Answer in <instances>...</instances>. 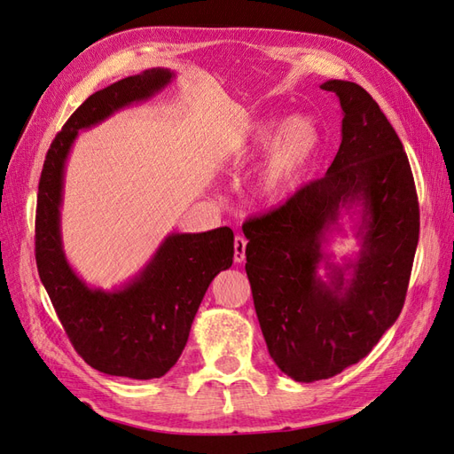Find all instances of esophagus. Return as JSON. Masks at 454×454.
Segmentation results:
<instances>
[{
  "instance_id": "1",
  "label": "esophagus",
  "mask_w": 454,
  "mask_h": 454,
  "mask_svg": "<svg viewBox=\"0 0 454 454\" xmlns=\"http://www.w3.org/2000/svg\"><path fill=\"white\" fill-rule=\"evenodd\" d=\"M246 244H248V240H246L244 237H235V261L237 263H242V261L246 259Z\"/></svg>"
}]
</instances>
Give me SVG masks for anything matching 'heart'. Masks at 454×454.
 <instances>
[{"mask_svg": "<svg viewBox=\"0 0 454 454\" xmlns=\"http://www.w3.org/2000/svg\"><path fill=\"white\" fill-rule=\"evenodd\" d=\"M270 151L263 170L259 174V191L269 200H282L297 187L301 176L320 149L322 134L309 117L297 115L284 121L267 117L257 122L250 138V151Z\"/></svg>", "mask_w": 454, "mask_h": 454, "instance_id": "heart-1", "label": "heart"}]
</instances>
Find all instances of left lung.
Returning <instances> with one entry per match:
<instances>
[{
  "label": "left lung",
  "instance_id": "1",
  "mask_svg": "<svg viewBox=\"0 0 454 454\" xmlns=\"http://www.w3.org/2000/svg\"><path fill=\"white\" fill-rule=\"evenodd\" d=\"M320 87L339 96L345 115L332 167L242 225L261 332L274 364L297 382L335 377L373 350L403 309L420 229L413 172L379 104L350 81ZM352 205L361 206L363 250L339 268L321 244Z\"/></svg>",
  "mask_w": 454,
  "mask_h": 454
}]
</instances>
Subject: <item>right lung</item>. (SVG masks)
Listing matches in <instances>:
<instances>
[{
  "instance_id": "1",
  "label": "right lung",
  "mask_w": 454,
  "mask_h": 454,
  "mask_svg": "<svg viewBox=\"0 0 454 454\" xmlns=\"http://www.w3.org/2000/svg\"><path fill=\"white\" fill-rule=\"evenodd\" d=\"M164 67L90 94L54 136L39 177L35 263L39 278L77 354L106 375L159 379L180 358L200 301L219 270L232 265V231L172 232L145 269L114 292L92 290L67 263L60 237L64 167L77 132L98 125L170 83Z\"/></svg>"
}]
</instances>
